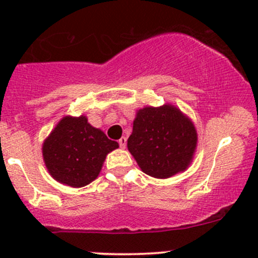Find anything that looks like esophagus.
Listing matches in <instances>:
<instances>
[{"label": "esophagus", "instance_id": "esophagus-1", "mask_svg": "<svg viewBox=\"0 0 258 258\" xmlns=\"http://www.w3.org/2000/svg\"><path fill=\"white\" fill-rule=\"evenodd\" d=\"M118 144H119V147H121V148H126V144H127L126 137H121V139L118 140Z\"/></svg>", "mask_w": 258, "mask_h": 258}]
</instances>
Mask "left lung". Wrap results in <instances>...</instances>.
<instances>
[{
  "label": "left lung",
  "mask_w": 258,
  "mask_h": 258,
  "mask_svg": "<svg viewBox=\"0 0 258 258\" xmlns=\"http://www.w3.org/2000/svg\"><path fill=\"white\" fill-rule=\"evenodd\" d=\"M127 147L146 175L168 178L191 165L197 131L189 117L171 103L140 108Z\"/></svg>",
  "instance_id": "left-lung-1"
}]
</instances>
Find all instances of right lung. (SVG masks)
<instances>
[{
  "instance_id": "add662e5",
  "label": "right lung",
  "mask_w": 258,
  "mask_h": 258,
  "mask_svg": "<svg viewBox=\"0 0 258 258\" xmlns=\"http://www.w3.org/2000/svg\"><path fill=\"white\" fill-rule=\"evenodd\" d=\"M116 148L118 144L86 116H64L43 141L42 156L52 178L77 188L98 177L106 156Z\"/></svg>"
}]
</instances>
